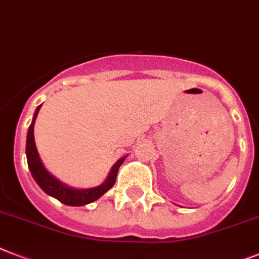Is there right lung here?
<instances>
[{
  "instance_id": "add662e5",
  "label": "right lung",
  "mask_w": 259,
  "mask_h": 259,
  "mask_svg": "<svg viewBox=\"0 0 259 259\" xmlns=\"http://www.w3.org/2000/svg\"><path fill=\"white\" fill-rule=\"evenodd\" d=\"M40 106H38V108L35 110L33 121H31V124L29 127L26 140L27 165H29V169L31 172V176L34 177V180L37 181V184L42 188V191L45 193L55 197L62 204L70 205V206H83V205L90 204V202L95 201L99 197H102L108 189L112 188V185L116 181L119 166L123 164L125 157H121L120 160H117V163L111 169L110 176L107 177L106 183H103L99 187L91 188V189H72V188L67 187L65 184H62L61 181H58L54 176H51L50 173L46 170V168L40 161L37 147H35V142H34V123H35V117L39 112Z\"/></svg>"
}]
</instances>
